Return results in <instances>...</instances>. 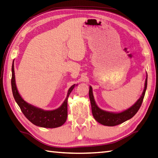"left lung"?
Instances as JSON below:
<instances>
[{
	"label": "left lung",
	"mask_w": 158,
	"mask_h": 158,
	"mask_svg": "<svg viewBox=\"0 0 158 158\" xmlns=\"http://www.w3.org/2000/svg\"><path fill=\"white\" fill-rule=\"evenodd\" d=\"M147 85H148V74L146 76L144 89H143L142 94L139 97V99L131 107L120 112L108 111L101 109L96 103L93 93V88L91 87V86H90L89 99L90 101L92 114L94 118L101 124L107 126V127H114V126L120 124L130 120V119L132 118L137 113L140 107L141 106L147 89Z\"/></svg>",
	"instance_id": "1"
}]
</instances>
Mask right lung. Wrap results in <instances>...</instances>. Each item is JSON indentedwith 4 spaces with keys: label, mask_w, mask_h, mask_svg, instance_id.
Wrapping results in <instances>:
<instances>
[{
    "label": "right lung",
    "mask_w": 158,
    "mask_h": 158,
    "mask_svg": "<svg viewBox=\"0 0 158 158\" xmlns=\"http://www.w3.org/2000/svg\"><path fill=\"white\" fill-rule=\"evenodd\" d=\"M11 70V88L13 97L27 120L37 127L47 128H57L64 124L68 117V100L69 95L73 88L78 85H73L69 89L67 97L60 107L52 110H44L26 102L20 95L15 82L14 61Z\"/></svg>",
    "instance_id": "obj_1"
}]
</instances>
